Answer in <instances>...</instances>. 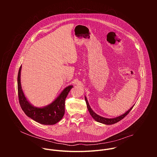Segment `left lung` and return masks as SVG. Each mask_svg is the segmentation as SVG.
Instances as JSON below:
<instances>
[{"mask_svg":"<svg viewBox=\"0 0 157 157\" xmlns=\"http://www.w3.org/2000/svg\"><path fill=\"white\" fill-rule=\"evenodd\" d=\"M85 101H86V104H87V109H88V110L89 112V113H90L91 116L93 117V118L97 122H101V123H102V124H106V125H111V124H116L118 122H119L121 120H122V119H124L129 113L130 111L132 109L133 107L134 106H132L129 110H128L126 113L124 114H122V116H119L117 117H116V118H113V119H108V118H105V117H101L98 114H96L92 110V109L91 108L90 105H89V103H88V101L87 100V98L85 97Z\"/></svg>","mask_w":157,"mask_h":157,"instance_id":"left-lung-1","label":"left lung"}]
</instances>
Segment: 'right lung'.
Segmentation results:
<instances>
[{"label": "right lung", "mask_w": 157, "mask_h": 157, "mask_svg": "<svg viewBox=\"0 0 157 157\" xmlns=\"http://www.w3.org/2000/svg\"><path fill=\"white\" fill-rule=\"evenodd\" d=\"M20 66L17 78L18 96L19 103L24 113L35 121L44 125H53L58 122L64 114L65 99L70 91L73 87L72 85L66 87L59 96L50 104L43 107L38 108L33 106L27 100L22 89L20 82Z\"/></svg>", "instance_id": "obj_1"}]
</instances>
